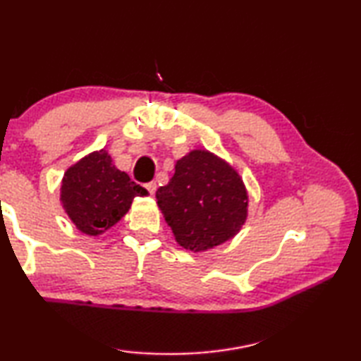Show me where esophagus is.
I'll return each mask as SVG.
<instances>
[{
    "label": "esophagus",
    "mask_w": 361,
    "mask_h": 361,
    "mask_svg": "<svg viewBox=\"0 0 361 361\" xmlns=\"http://www.w3.org/2000/svg\"><path fill=\"white\" fill-rule=\"evenodd\" d=\"M145 188L148 189V192H149V194H154V192H156V189H157V185H156V181H149V183H146Z\"/></svg>",
    "instance_id": "esophagus-1"
}]
</instances>
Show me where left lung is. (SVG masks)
<instances>
[{"instance_id": "1", "label": "left lung", "mask_w": 361, "mask_h": 361, "mask_svg": "<svg viewBox=\"0 0 361 361\" xmlns=\"http://www.w3.org/2000/svg\"><path fill=\"white\" fill-rule=\"evenodd\" d=\"M156 199L175 240L191 252L232 239L247 219L248 195L240 175L205 149L181 157Z\"/></svg>"}]
</instances>
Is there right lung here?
<instances>
[{
  "instance_id": "right-lung-1",
  "label": "right lung",
  "mask_w": 361,
  "mask_h": 361,
  "mask_svg": "<svg viewBox=\"0 0 361 361\" xmlns=\"http://www.w3.org/2000/svg\"><path fill=\"white\" fill-rule=\"evenodd\" d=\"M148 191L113 166L105 149L90 152L66 170L60 200L76 228L99 235L129 212L132 200Z\"/></svg>"
}]
</instances>
